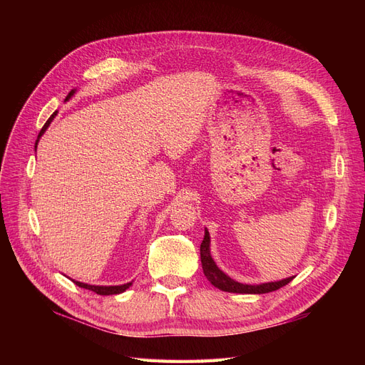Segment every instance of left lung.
<instances>
[{
    "label": "left lung",
    "instance_id": "1",
    "mask_svg": "<svg viewBox=\"0 0 365 365\" xmlns=\"http://www.w3.org/2000/svg\"><path fill=\"white\" fill-rule=\"evenodd\" d=\"M201 263H202V269L207 280L212 283L215 288L225 291V292H236V294H267L277 291L283 288L284 284H288L294 277L283 279L279 282H269V283H260V284H244L233 280L225 272L220 271L215 260L212 259V254H210V235L208 230H205L204 240L201 244Z\"/></svg>",
    "mask_w": 365,
    "mask_h": 365
}]
</instances>
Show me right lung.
<instances>
[{"instance_id": "add662e5", "label": "right lung", "mask_w": 365, "mask_h": 365, "mask_svg": "<svg viewBox=\"0 0 365 365\" xmlns=\"http://www.w3.org/2000/svg\"><path fill=\"white\" fill-rule=\"evenodd\" d=\"M76 93V90H71L70 93H68V96H67V98H65V101H68V98L73 96ZM58 114V111L56 113H53V115L47 120V123L42 126V129H41V132H39V135H38V140H36V146H38V141H39V138L42 137V134L43 132L47 130V128L50 126V123H51V120L54 118V115ZM35 146V148H36ZM77 286H79V288H85V289H88V291H93V292H96V294H98V295H114V294H121V292H125L129 286L132 284V282H129V283H125V284H118V286H96V284H86V283H82V282H76V280H73Z\"/></svg>"}]
</instances>
